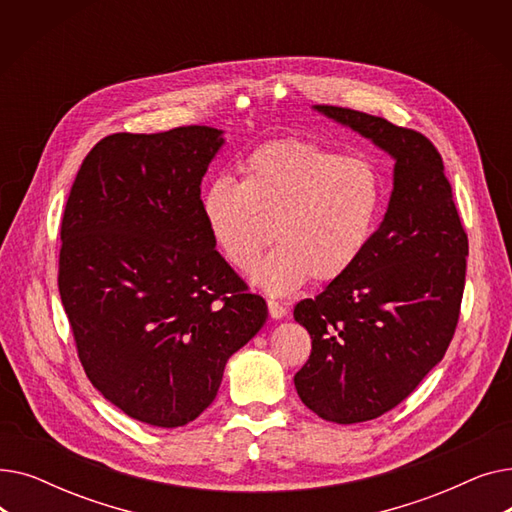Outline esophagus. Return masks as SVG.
<instances>
[{"instance_id":"34e87169","label":"esophagus","mask_w":512,"mask_h":512,"mask_svg":"<svg viewBox=\"0 0 512 512\" xmlns=\"http://www.w3.org/2000/svg\"><path fill=\"white\" fill-rule=\"evenodd\" d=\"M267 311H270V315L274 317V319H282L288 311H286V307L284 305H280L278 301H267Z\"/></svg>"}]
</instances>
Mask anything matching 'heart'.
<instances>
[{"mask_svg": "<svg viewBox=\"0 0 512 512\" xmlns=\"http://www.w3.org/2000/svg\"><path fill=\"white\" fill-rule=\"evenodd\" d=\"M240 172V182L213 180L201 199L215 247L234 270H251L272 238L280 247L255 274L270 294L353 270L382 209V178L369 161L282 139L255 147Z\"/></svg>", "mask_w": 512, "mask_h": 512, "instance_id": "b5f03b06", "label": "heart"}]
</instances>
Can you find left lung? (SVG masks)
<instances>
[{"label":"left lung","instance_id":"obj_1","mask_svg":"<svg viewBox=\"0 0 512 512\" xmlns=\"http://www.w3.org/2000/svg\"><path fill=\"white\" fill-rule=\"evenodd\" d=\"M317 110L396 159L388 211L361 259L294 307L311 336L309 361L294 375L301 400L326 421L361 423L400 405L448 351L469 240L425 134L351 107Z\"/></svg>","mask_w":512,"mask_h":512}]
</instances>
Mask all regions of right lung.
Instances as JSON below:
<instances>
[{
	"label": "right lung",
	"instance_id": "right-lung-1",
	"mask_svg": "<svg viewBox=\"0 0 512 512\" xmlns=\"http://www.w3.org/2000/svg\"><path fill=\"white\" fill-rule=\"evenodd\" d=\"M222 143L209 126L110 134L83 159L64 209L58 288L78 359L112 405L157 427L197 419L267 317L201 211Z\"/></svg>",
	"mask_w": 512,
	"mask_h": 512
}]
</instances>
